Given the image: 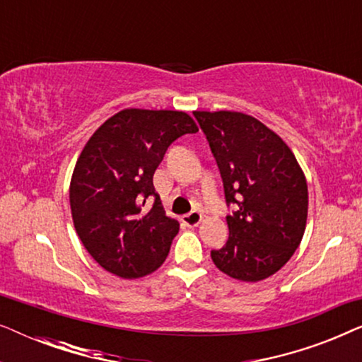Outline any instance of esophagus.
Wrapping results in <instances>:
<instances>
[{
  "mask_svg": "<svg viewBox=\"0 0 362 362\" xmlns=\"http://www.w3.org/2000/svg\"><path fill=\"white\" fill-rule=\"evenodd\" d=\"M181 221H182V224L187 226V227H196V226H199V224H201V221H202V214H201V212L192 211V212H189V214H185V216H182V217H181Z\"/></svg>",
  "mask_w": 362,
  "mask_h": 362,
  "instance_id": "1",
  "label": "esophagus"
}]
</instances>
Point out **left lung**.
I'll list each match as a JSON object with an SVG mask.
<instances>
[{"instance_id": "left-lung-1", "label": "left lung", "mask_w": 362, "mask_h": 362, "mask_svg": "<svg viewBox=\"0 0 362 362\" xmlns=\"http://www.w3.org/2000/svg\"><path fill=\"white\" fill-rule=\"evenodd\" d=\"M219 168L229 239L211 250L232 279L259 281L279 272L298 249L308 214V187L281 138L240 112H194Z\"/></svg>"}]
</instances>
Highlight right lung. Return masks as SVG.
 <instances>
[{
    "mask_svg": "<svg viewBox=\"0 0 362 362\" xmlns=\"http://www.w3.org/2000/svg\"><path fill=\"white\" fill-rule=\"evenodd\" d=\"M196 132L185 112L127 108L87 141L69 197L77 235L107 272L138 279L166 260L180 224L163 211L153 175L171 143Z\"/></svg>",
    "mask_w": 362,
    "mask_h": 362,
    "instance_id": "add662e5",
    "label": "right lung"
}]
</instances>
